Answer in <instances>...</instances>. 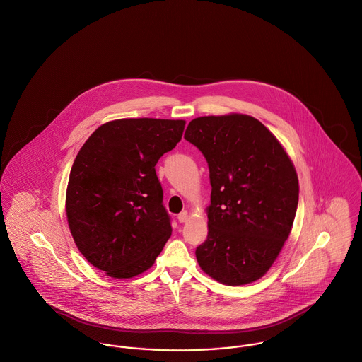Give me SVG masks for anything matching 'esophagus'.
<instances>
[{
    "label": "esophagus",
    "mask_w": 362,
    "mask_h": 362,
    "mask_svg": "<svg viewBox=\"0 0 362 362\" xmlns=\"http://www.w3.org/2000/svg\"><path fill=\"white\" fill-rule=\"evenodd\" d=\"M187 211H182L179 216H177V221L180 222V223H183V222H186L187 221Z\"/></svg>",
    "instance_id": "obj_1"
}]
</instances>
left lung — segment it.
Returning a JSON list of instances; mask_svg holds the SVG:
<instances>
[{
	"label": "left lung",
	"instance_id": "left-lung-1",
	"mask_svg": "<svg viewBox=\"0 0 362 362\" xmlns=\"http://www.w3.org/2000/svg\"><path fill=\"white\" fill-rule=\"evenodd\" d=\"M185 139L210 169L209 235L196 247L200 267L226 286L259 280L283 249L298 207V176L287 152L246 115L197 117Z\"/></svg>",
	"mask_w": 362,
	"mask_h": 362
}]
</instances>
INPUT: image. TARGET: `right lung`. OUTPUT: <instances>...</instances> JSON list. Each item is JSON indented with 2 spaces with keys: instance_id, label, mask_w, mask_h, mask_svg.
<instances>
[{
  "instance_id": "add662e5",
  "label": "right lung",
  "mask_w": 362,
  "mask_h": 362,
  "mask_svg": "<svg viewBox=\"0 0 362 362\" xmlns=\"http://www.w3.org/2000/svg\"><path fill=\"white\" fill-rule=\"evenodd\" d=\"M185 120L122 119L100 126L74 160L66 211L75 245L115 279L148 270L172 233L155 172Z\"/></svg>"
}]
</instances>
